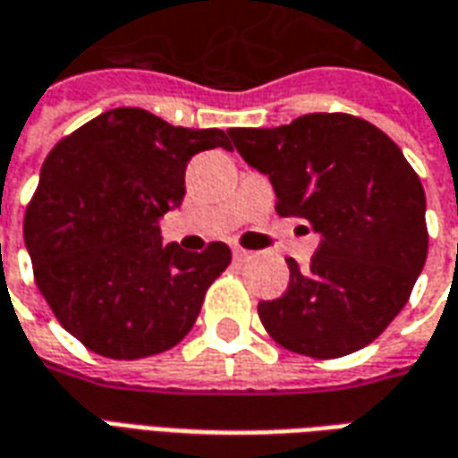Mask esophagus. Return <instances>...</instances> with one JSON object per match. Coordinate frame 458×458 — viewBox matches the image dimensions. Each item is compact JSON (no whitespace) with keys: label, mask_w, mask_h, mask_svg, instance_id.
<instances>
[{"label":"esophagus","mask_w":458,"mask_h":458,"mask_svg":"<svg viewBox=\"0 0 458 458\" xmlns=\"http://www.w3.org/2000/svg\"><path fill=\"white\" fill-rule=\"evenodd\" d=\"M250 258H252V252H250V250L233 248V259H235V262H248Z\"/></svg>","instance_id":"1"}]
</instances>
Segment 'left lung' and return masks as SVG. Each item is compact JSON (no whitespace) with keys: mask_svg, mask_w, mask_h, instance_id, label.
Segmentation results:
<instances>
[{"mask_svg":"<svg viewBox=\"0 0 458 458\" xmlns=\"http://www.w3.org/2000/svg\"><path fill=\"white\" fill-rule=\"evenodd\" d=\"M240 157L267 174L279 216L321 233L309 269L259 301L262 327L309 358H341L373 344L427 259V199L417 171L383 130L355 114L311 113L275 130H230Z\"/></svg>","mask_w":458,"mask_h":458,"instance_id":"left-lung-1","label":"left lung"}]
</instances>
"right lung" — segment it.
<instances>
[{
    "label": "right lung",
    "mask_w": 458,
    "mask_h": 458,
    "mask_svg": "<svg viewBox=\"0 0 458 458\" xmlns=\"http://www.w3.org/2000/svg\"><path fill=\"white\" fill-rule=\"evenodd\" d=\"M228 137L117 107L46 157L26 206V250L58 324L93 353L114 360L164 353L196 324L230 248L161 245L157 218L181 206L191 157L230 149Z\"/></svg>",
    "instance_id": "1"
}]
</instances>
